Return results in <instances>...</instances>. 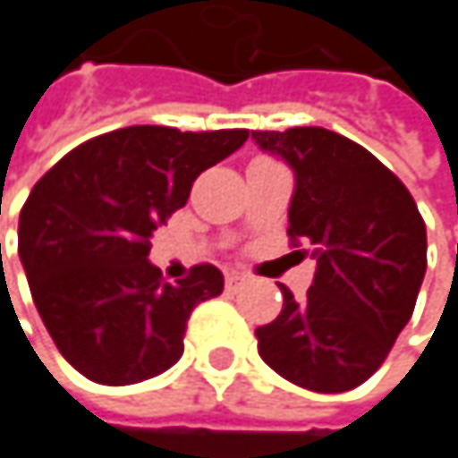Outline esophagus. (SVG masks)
<instances>
[{
	"mask_svg": "<svg viewBox=\"0 0 458 458\" xmlns=\"http://www.w3.org/2000/svg\"><path fill=\"white\" fill-rule=\"evenodd\" d=\"M243 284H246V276H243V273H228V276H225V289H228V292H235V289L243 286Z\"/></svg>",
	"mask_w": 458,
	"mask_h": 458,
	"instance_id": "esophagus-1",
	"label": "esophagus"
}]
</instances>
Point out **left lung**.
Masks as SVG:
<instances>
[{
    "label": "left lung",
    "instance_id": "left-lung-1",
    "mask_svg": "<svg viewBox=\"0 0 458 458\" xmlns=\"http://www.w3.org/2000/svg\"><path fill=\"white\" fill-rule=\"evenodd\" d=\"M294 172L289 235L316 259L302 302L281 286V316L259 326L262 360L313 393L363 385L411 320L427 230L406 185L366 148L323 127L251 132Z\"/></svg>",
    "mask_w": 458,
    "mask_h": 458
}]
</instances>
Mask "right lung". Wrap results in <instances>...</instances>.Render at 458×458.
<instances>
[{
    "label": "right lung",
    "instance_id": "add662e5",
    "mask_svg": "<svg viewBox=\"0 0 458 458\" xmlns=\"http://www.w3.org/2000/svg\"><path fill=\"white\" fill-rule=\"evenodd\" d=\"M246 130L127 127L63 156L34 185L18 254L60 355L100 385L158 377L182 355L193 308L223 294L215 265L166 284L150 235L185 207L193 180L228 158Z\"/></svg>",
    "mask_w": 458,
    "mask_h": 458
}]
</instances>
